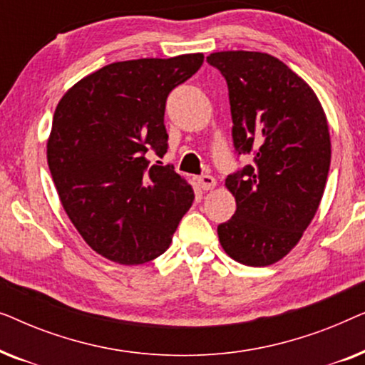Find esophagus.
I'll return each mask as SVG.
<instances>
[{"mask_svg": "<svg viewBox=\"0 0 365 365\" xmlns=\"http://www.w3.org/2000/svg\"><path fill=\"white\" fill-rule=\"evenodd\" d=\"M197 184L202 191H211V189L216 187V179H214L212 176H207L206 174V176L197 178Z\"/></svg>", "mask_w": 365, "mask_h": 365, "instance_id": "esophagus-1", "label": "esophagus"}]
</instances>
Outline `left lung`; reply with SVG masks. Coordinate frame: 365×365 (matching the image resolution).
<instances>
[{
	"label": "left lung",
	"instance_id": "1",
	"mask_svg": "<svg viewBox=\"0 0 365 365\" xmlns=\"http://www.w3.org/2000/svg\"><path fill=\"white\" fill-rule=\"evenodd\" d=\"M207 63L226 78L234 148L254 156L226 179L236 212L217 226L219 242L234 261L269 266L301 241L321 204L331 166L326 113L311 86L271 54L221 51Z\"/></svg>",
	"mask_w": 365,
	"mask_h": 365
}]
</instances>
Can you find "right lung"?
<instances>
[{
	"mask_svg": "<svg viewBox=\"0 0 365 365\" xmlns=\"http://www.w3.org/2000/svg\"><path fill=\"white\" fill-rule=\"evenodd\" d=\"M202 53L108 64L58 103L48 166L68 217L93 251L136 266L166 251L194 201L168 151L169 93L201 68Z\"/></svg>",
	"mask_w": 365,
	"mask_h": 365,
	"instance_id": "1",
	"label": "right lung"
}]
</instances>
